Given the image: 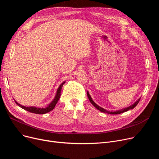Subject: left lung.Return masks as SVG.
<instances>
[{"label":"left lung","instance_id":"8db88e82","mask_svg":"<svg viewBox=\"0 0 159 159\" xmlns=\"http://www.w3.org/2000/svg\"><path fill=\"white\" fill-rule=\"evenodd\" d=\"M87 96H88V98H89V101L90 102V103H91L94 105V107H95L98 110L100 111L101 112H105V113H108V114H111V115H117V114H120V113H123V112H126V111H129V110H130V109H133V108H134L136 106H137V104L139 103V101H140V99H139V100H138L137 102H136L134 104H133L132 105H131L130 107H128L125 108V109H122V110L116 111H115V112H110V111H107V110H105V109H103V108L100 107V106H98V105H96V104L93 102V100H92L91 97H90V96L89 95V93H88V92H87Z\"/></svg>","mask_w":159,"mask_h":159}]
</instances>
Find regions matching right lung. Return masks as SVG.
Returning <instances> with one entry per match:
<instances>
[{"label":"right lung","instance_id":"right-lung-1","mask_svg":"<svg viewBox=\"0 0 159 159\" xmlns=\"http://www.w3.org/2000/svg\"><path fill=\"white\" fill-rule=\"evenodd\" d=\"M65 84V82H63V84H61V85H60L57 90V93H56V95L54 98V100H53L49 105L46 108H38V107H25V106H22V105H20L19 103H18L16 101H15L16 103V104L17 105H19V106L20 107H21L22 109H23L28 112H33V113H35V114H39V115H43V114H45V113L47 112H48L50 111H51L52 110L54 109V108L55 107L56 103H57L59 98H60V96H61V89H62V87L63 85V84Z\"/></svg>","mask_w":159,"mask_h":159}]
</instances>
